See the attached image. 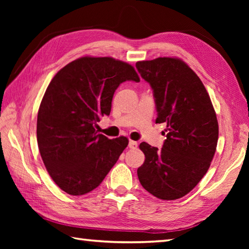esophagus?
Segmentation results:
<instances>
[{"label":"esophagus","mask_w":249,"mask_h":249,"mask_svg":"<svg viewBox=\"0 0 249 249\" xmlns=\"http://www.w3.org/2000/svg\"><path fill=\"white\" fill-rule=\"evenodd\" d=\"M128 146H129V149H133V150H135V149H137V147H138V143H137L136 141L130 140V141H129V143H128Z\"/></svg>","instance_id":"34e87169"}]
</instances>
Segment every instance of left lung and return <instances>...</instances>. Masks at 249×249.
I'll list each match as a JSON object with an SVG mask.
<instances>
[{"label": "left lung", "mask_w": 249, "mask_h": 249, "mask_svg": "<svg viewBox=\"0 0 249 249\" xmlns=\"http://www.w3.org/2000/svg\"><path fill=\"white\" fill-rule=\"evenodd\" d=\"M154 95L156 123L167 124L160 150L142 142L145 160L138 178L161 200L184 197L209 170L218 140V122L208 92L186 63L176 57L137 62Z\"/></svg>", "instance_id": "obj_1"}]
</instances>
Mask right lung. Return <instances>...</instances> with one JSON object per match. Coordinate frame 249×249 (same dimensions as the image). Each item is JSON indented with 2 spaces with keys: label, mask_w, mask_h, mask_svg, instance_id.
<instances>
[{
  "label": "right lung",
  "mask_w": 249,
  "mask_h": 249,
  "mask_svg": "<svg viewBox=\"0 0 249 249\" xmlns=\"http://www.w3.org/2000/svg\"><path fill=\"white\" fill-rule=\"evenodd\" d=\"M125 81H140L127 63L83 56L57 71L47 88L37 115V143L47 171L68 195L98 187L128 145L126 137L108 139L96 130Z\"/></svg>",
  "instance_id": "right-lung-1"
}]
</instances>
